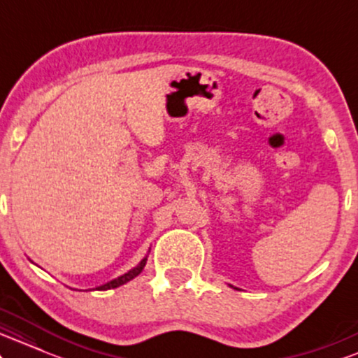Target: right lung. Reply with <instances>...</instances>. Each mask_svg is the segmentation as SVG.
Wrapping results in <instances>:
<instances>
[{
  "mask_svg": "<svg viewBox=\"0 0 358 358\" xmlns=\"http://www.w3.org/2000/svg\"><path fill=\"white\" fill-rule=\"evenodd\" d=\"M145 263H147V258L142 259V262L138 263L136 268H132V270L125 273V275H122V276H119V278H115V280L108 281V283L102 285V287H96V289H110V288H117V287H120V285H125V283H127V281L134 280V278H136V276L141 275V271L144 270Z\"/></svg>",
  "mask_w": 358,
  "mask_h": 358,
  "instance_id": "obj_1",
  "label": "right lung"
}]
</instances>
